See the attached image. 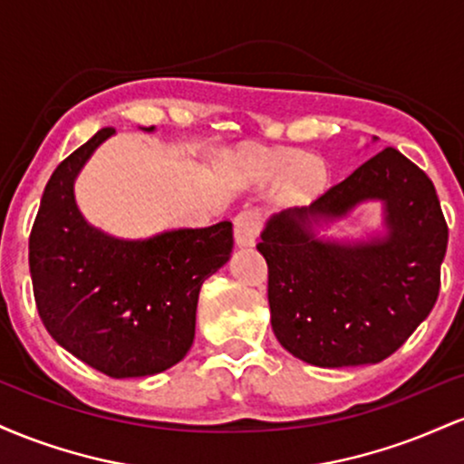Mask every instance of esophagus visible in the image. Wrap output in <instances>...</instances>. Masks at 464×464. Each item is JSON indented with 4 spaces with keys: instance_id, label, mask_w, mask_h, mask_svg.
I'll return each instance as SVG.
<instances>
[{
    "instance_id": "obj_1",
    "label": "esophagus",
    "mask_w": 464,
    "mask_h": 464,
    "mask_svg": "<svg viewBox=\"0 0 464 464\" xmlns=\"http://www.w3.org/2000/svg\"><path fill=\"white\" fill-rule=\"evenodd\" d=\"M262 231V214L257 209L239 211L233 220V233H236L237 246H253Z\"/></svg>"
}]
</instances>
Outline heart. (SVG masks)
Returning a JSON list of instances; mask_svg holds the SVG:
<instances>
[{
    "label": "heart",
    "instance_id": "1",
    "mask_svg": "<svg viewBox=\"0 0 464 464\" xmlns=\"http://www.w3.org/2000/svg\"><path fill=\"white\" fill-rule=\"evenodd\" d=\"M264 169L268 177H287L292 174V188L301 194H314L324 185L327 168L321 159L307 157L301 150H276L264 157Z\"/></svg>",
    "mask_w": 464,
    "mask_h": 464
}]
</instances>
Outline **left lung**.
<instances>
[{
	"mask_svg": "<svg viewBox=\"0 0 464 464\" xmlns=\"http://www.w3.org/2000/svg\"><path fill=\"white\" fill-rule=\"evenodd\" d=\"M364 199L385 202L387 236L344 245L311 227ZM257 250L268 264V305L281 347L314 366L377 364L432 312L447 222L432 180L395 148L362 163L310 207L273 216Z\"/></svg>",
	"mask_w": 464,
	"mask_h": 464,
	"instance_id": "8db88e82",
	"label": "left lung"
}]
</instances>
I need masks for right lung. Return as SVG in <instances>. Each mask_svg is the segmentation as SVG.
<instances>
[{"instance_id": "1", "label": "right lung", "mask_w": 464, "mask_h": 464, "mask_svg": "<svg viewBox=\"0 0 464 464\" xmlns=\"http://www.w3.org/2000/svg\"><path fill=\"white\" fill-rule=\"evenodd\" d=\"M113 132H95L47 180L30 233V275L52 338L121 380L154 375L185 358L200 287L231 257L233 225L222 220L148 239H117L89 225L73 198V180Z\"/></svg>"}]
</instances>
